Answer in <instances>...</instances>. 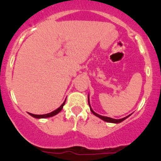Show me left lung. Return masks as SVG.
Here are the masks:
<instances>
[{
  "instance_id": "left-lung-1",
  "label": "left lung",
  "mask_w": 161,
  "mask_h": 161,
  "mask_svg": "<svg viewBox=\"0 0 161 161\" xmlns=\"http://www.w3.org/2000/svg\"><path fill=\"white\" fill-rule=\"evenodd\" d=\"M88 105H89V107H90V110H91V111L92 112V114H95V115L96 116H97V117H99V118H101V119H103V120L104 121H106V122H108V123H121L122 121H123L124 120V119H126L127 117H129V116H125V117H124V118H122V119H113V118H110V117H108V116H101V115H99V114H96L95 112H94L93 111V110H92V108H91V106H90V103H89V95H88Z\"/></svg>"
}]
</instances>
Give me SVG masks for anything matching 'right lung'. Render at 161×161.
I'll use <instances>...</instances> for the list:
<instances>
[{
	"instance_id": "add662e5",
	"label": "right lung",
	"mask_w": 161,
	"mask_h": 161,
	"mask_svg": "<svg viewBox=\"0 0 161 161\" xmlns=\"http://www.w3.org/2000/svg\"><path fill=\"white\" fill-rule=\"evenodd\" d=\"M65 102H66V100L65 101H64V103L61 104V106L59 108H57V110H53V112L51 113H49V114H43V115H37V114H30V113H29V114H30L31 116H33V117L35 118H38V119H40V118H47V117H51V116L56 115V114H58V113H60L61 111V110L63 109V107H64V105L65 104Z\"/></svg>"
}]
</instances>
